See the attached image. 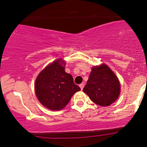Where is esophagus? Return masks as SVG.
I'll return each instance as SVG.
<instances>
[{
  "label": "esophagus",
  "mask_w": 147,
  "mask_h": 147,
  "mask_svg": "<svg viewBox=\"0 0 147 147\" xmlns=\"http://www.w3.org/2000/svg\"><path fill=\"white\" fill-rule=\"evenodd\" d=\"M79 87L81 88V90H82L83 88H84V84H81L80 85H79Z\"/></svg>",
  "instance_id": "obj_1"
}]
</instances>
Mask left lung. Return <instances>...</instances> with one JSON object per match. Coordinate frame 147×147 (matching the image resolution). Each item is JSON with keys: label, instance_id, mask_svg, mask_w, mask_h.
<instances>
[{"label": "left lung", "instance_id": "1", "mask_svg": "<svg viewBox=\"0 0 147 147\" xmlns=\"http://www.w3.org/2000/svg\"><path fill=\"white\" fill-rule=\"evenodd\" d=\"M83 91L94 103L109 106L117 100L121 92L119 80L106 64L94 66Z\"/></svg>", "mask_w": 147, "mask_h": 147}]
</instances>
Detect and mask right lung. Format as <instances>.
<instances>
[{"instance_id":"right-lung-1","label":"right lung","mask_w":147,"mask_h":147,"mask_svg":"<svg viewBox=\"0 0 147 147\" xmlns=\"http://www.w3.org/2000/svg\"><path fill=\"white\" fill-rule=\"evenodd\" d=\"M66 62L56 59L42 70L36 78L35 91L39 101L51 110H60L66 106L72 95L81 90L70 74L65 72Z\"/></svg>"}]
</instances>
